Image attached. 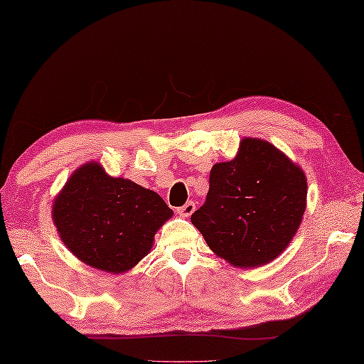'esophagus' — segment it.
<instances>
[{"mask_svg": "<svg viewBox=\"0 0 364 364\" xmlns=\"http://www.w3.org/2000/svg\"><path fill=\"white\" fill-rule=\"evenodd\" d=\"M193 211H195V203H193V201H187L186 205H182V206L177 208V213L181 214L182 218H188Z\"/></svg>", "mask_w": 364, "mask_h": 364, "instance_id": "obj_1", "label": "esophagus"}]
</instances>
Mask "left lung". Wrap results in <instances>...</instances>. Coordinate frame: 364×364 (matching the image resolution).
Returning a JSON list of instances; mask_svg holds the SVG:
<instances>
[{
	"instance_id": "1",
	"label": "left lung",
	"mask_w": 364,
	"mask_h": 364,
	"mask_svg": "<svg viewBox=\"0 0 364 364\" xmlns=\"http://www.w3.org/2000/svg\"><path fill=\"white\" fill-rule=\"evenodd\" d=\"M306 208V178L271 143L243 139L235 159L210 172L205 203L190 221L214 253L230 264L269 263L299 230Z\"/></svg>"
}]
</instances>
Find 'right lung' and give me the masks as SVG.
<instances>
[{
    "mask_svg": "<svg viewBox=\"0 0 364 364\" xmlns=\"http://www.w3.org/2000/svg\"><path fill=\"white\" fill-rule=\"evenodd\" d=\"M172 210L153 190L109 177L97 163L77 169L53 205V221L64 245L85 264L119 274L153 247Z\"/></svg>",
    "mask_w": 364,
    "mask_h": 364,
    "instance_id": "right-lung-1",
    "label": "right lung"
}]
</instances>
